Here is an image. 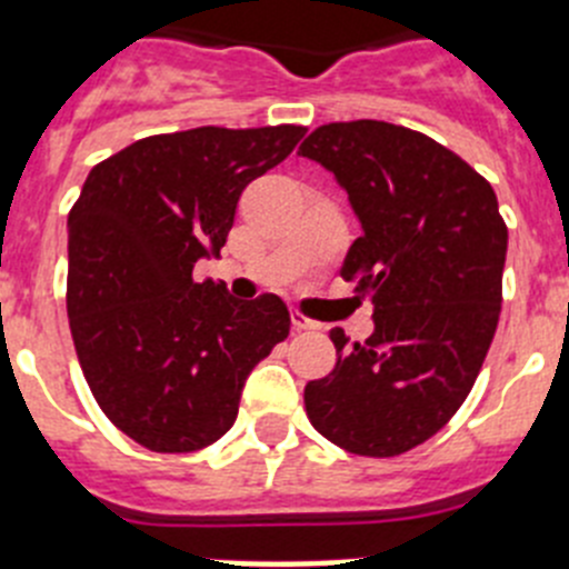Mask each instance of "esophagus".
Instances as JSON below:
<instances>
[{
  "label": "esophagus",
  "instance_id": "esophagus-1",
  "mask_svg": "<svg viewBox=\"0 0 569 569\" xmlns=\"http://www.w3.org/2000/svg\"><path fill=\"white\" fill-rule=\"evenodd\" d=\"M290 321H293V330H319V321L308 319L301 310H290Z\"/></svg>",
  "mask_w": 569,
  "mask_h": 569
}]
</instances>
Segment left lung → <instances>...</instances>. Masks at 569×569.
Listing matches in <instances>:
<instances>
[{"mask_svg":"<svg viewBox=\"0 0 569 569\" xmlns=\"http://www.w3.org/2000/svg\"><path fill=\"white\" fill-rule=\"evenodd\" d=\"M336 176L361 222L341 279L373 301L376 330L308 381L310 425L370 459L436 436L476 385L501 313L507 224L490 182L419 130L356 119L301 142Z\"/></svg>","mask_w":569,"mask_h":569,"instance_id":"8db88e82","label":"left lung"}]
</instances>
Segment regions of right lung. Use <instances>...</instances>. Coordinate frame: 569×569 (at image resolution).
I'll list each match as a JSON object with an SVG mask.
<instances>
[{
	"label": "right lung",
	"instance_id": "add662e5",
	"mask_svg": "<svg viewBox=\"0 0 569 569\" xmlns=\"http://www.w3.org/2000/svg\"><path fill=\"white\" fill-rule=\"evenodd\" d=\"M301 124L193 128L99 162L68 216V319L90 393L136 445L193 453L222 439L244 379L290 333L284 301L193 276L236 202L284 162Z\"/></svg>",
	"mask_w": 569,
	"mask_h": 569
}]
</instances>
